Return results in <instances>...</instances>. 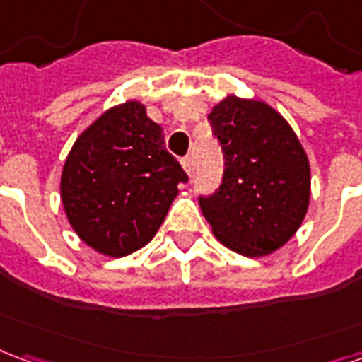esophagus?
<instances>
[{"label": "esophagus", "mask_w": 362, "mask_h": 362, "mask_svg": "<svg viewBox=\"0 0 362 362\" xmlns=\"http://www.w3.org/2000/svg\"><path fill=\"white\" fill-rule=\"evenodd\" d=\"M182 166H184L186 173L192 174V157H189V155H186V157L182 158Z\"/></svg>", "instance_id": "esophagus-1"}]
</instances>
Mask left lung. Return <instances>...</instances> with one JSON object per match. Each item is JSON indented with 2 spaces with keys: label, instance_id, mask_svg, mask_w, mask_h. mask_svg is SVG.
Wrapping results in <instances>:
<instances>
[{
  "label": "left lung",
  "instance_id": "obj_1",
  "mask_svg": "<svg viewBox=\"0 0 362 362\" xmlns=\"http://www.w3.org/2000/svg\"><path fill=\"white\" fill-rule=\"evenodd\" d=\"M225 153L219 189L199 197L213 235L248 258L279 250L310 204V165L279 112L230 95L207 116Z\"/></svg>",
  "mask_w": 362,
  "mask_h": 362
}]
</instances>
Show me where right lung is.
I'll return each mask as SVG.
<instances>
[{
    "mask_svg": "<svg viewBox=\"0 0 362 362\" xmlns=\"http://www.w3.org/2000/svg\"><path fill=\"white\" fill-rule=\"evenodd\" d=\"M188 180L145 106H112L83 132L62 170V204L77 236L110 258L153 240Z\"/></svg>",
    "mask_w": 362,
    "mask_h": 362,
    "instance_id": "1",
    "label": "right lung"
}]
</instances>
